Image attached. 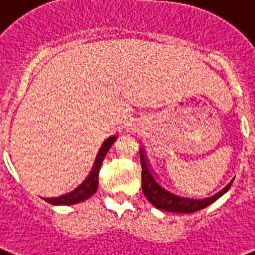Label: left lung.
<instances>
[{"label":"left lung","mask_w":255,"mask_h":255,"mask_svg":"<svg viewBox=\"0 0 255 255\" xmlns=\"http://www.w3.org/2000/svg\"><path fill=\"white\" fill-rule=\"evenodd\" d=\"M140 163H142V189L147 200L151 203L154 207L162 211H167V212H178V214H192L196 211L208 207L212 204L215 200L219 199L220 196L224 195L231 186V184L226 186L222 192H219L212 197L204 200H193V199H185V197H180V196L173 195L170 192L163 189L155 178L152 177L150 167L147 165V161L144 159L143 152H140Z\"/></svg>","instance_id":"obj_1"}]
</instances>
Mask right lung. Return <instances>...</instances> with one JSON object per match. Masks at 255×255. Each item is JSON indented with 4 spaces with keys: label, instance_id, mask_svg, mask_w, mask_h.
Here are the masks:
<instances>
[{
    "label": "right lung",
    "instance_id": "obj_1",
    "mask_svg": "<svg viewBox=\"0 0 255 255\" xmlns=\"http://www.w3.org/2000/svg\"><path fill=\"white\" fill-rule=\"evenodd\" d=\"M115 136L108 137L105 142H104L103 147L100 148V152L97 158H96V162H94L93 170L90 171L89 177L85 180V182H82L77 189H74L73 192H70L67 195L59 196V197H51V199H44L47 203L54 205H71L77 204V203H81L84 200L89 199L90 196L93 195L94 192L97 190V185H99V170L100 166L103 163L104 158L108 152L109 147L112 146V143L115 142Z\"/></svg>",
    "mask_w": 255,
    "mask_h": 255
}]
</instances>
